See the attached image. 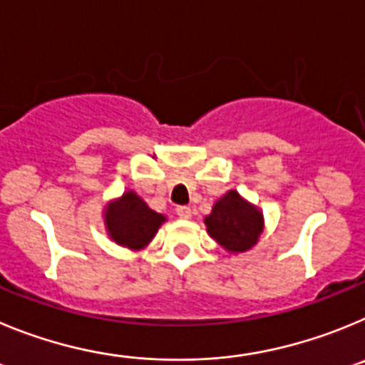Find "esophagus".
I'll list each match as a JSON object with an SVG mask.
<instances>
[{"label": "esophagus", "instance_id": "34e87169", "mask_svg": "<svg viewBox=\"0 0 365 365\" xmlns=\"http://www.w3.org/2000/svg\"><path fill=\"white\" fill-rule=\"evenodd\" d=\"M176 215H178L182 220H189L190 216H192V212H190V207L180 205L176 207Z\"/></svg>", "mask_w": 365, "mask_h": 365}]
</instances>
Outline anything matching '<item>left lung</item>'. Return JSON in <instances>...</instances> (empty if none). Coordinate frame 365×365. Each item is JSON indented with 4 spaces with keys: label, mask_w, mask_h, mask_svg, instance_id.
<instances>
[{
    "label": "left lung",
    "mask_w": 365,
    "mask_h": 365,
    "mask_svg": "<svg viewBox=\"0 0 365 365\" xmlns=\"http://www.w3.org/2000/svg\"><path fill=\"white\" fill-rule=\"evenodd\" d=\"M203 223L207 235L231 255L255 247L265 227L264 212L235 189L216 200Z\"/></svg>",
    "instance_id": "left-lung-1"
}]
</instances>
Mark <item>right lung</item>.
<instances>
[{"label":"right lung","instance_id":"obj_1","mask_svg":"<svg viewBox=\"0 0 365 365\" xmlns=\"http://www.w3.org/2000/svg\"><path fill=\"white\" fill-rule=\"evenodd\" d=\"M101 216L109 238L130 251L145 249L162 223L167 222L165 215L153 211L133 189H127L121 196L105 203Z\"/></svg>","mask_w":365,"mask_h":365}]
</instances>
